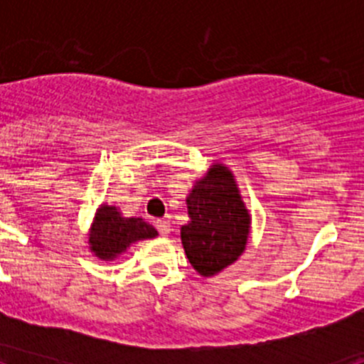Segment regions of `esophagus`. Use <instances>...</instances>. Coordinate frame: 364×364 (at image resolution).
<instances>
[{"mask_svg":"<svg viewBox=\"0 0 364 364\" xmlns=\"http://www.w3.org/2000/svg\"><path fill=\"white\" fill-rule=\"evenodd\" d=\"M156 230L162 235H167L171 231V224H169V220H156Z\"/></svg>","mask_w":364,"mask_h":364,"instance_id":"obj_1","label":"esophagus"}]
</instances>
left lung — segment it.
Listing matches in <instances>:
<instances>
[{
    "instance_id": "left-lung-1",
    "label": "left lung",
    "mask_w": 364,
    "mask_h": 364,
    "mask_svg": "<svg viewBox=\"0 0 364 364\" xmlns=\"http://www.w3.org/2000/svg\"><path fill=\"white\" fill-rule=\"evenodd\" d=\"M189 224L180 237L189 262L210 277L233 264L244 252L250 233V215L240 200L230 169L220 164L198 180L188 197Z\"/></svg>"
}]
</instances>
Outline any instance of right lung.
Instances as JSON below:
<instances>
[{
    "label": "right lung",
    "instance_id": "right-lung-1",
    "mask_svg": "<svg viewBox=\"0 0 364 364\" xmlns=\"http://www.w3.org/2000/svg\"><path fill=\"white\" fill-rule=\"evenodd\" d=\"M156 230L142 218H124L114 205H102L91 233V250L100 259H112L136 240L153 239Z\"/></svg>",
    "mask_w": 364,
    "mask_h": 364
}]
</instances>
